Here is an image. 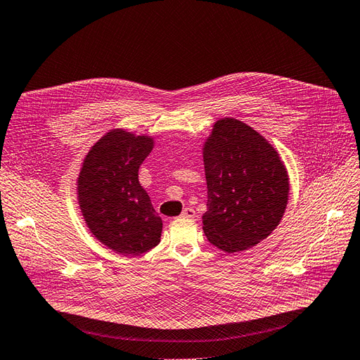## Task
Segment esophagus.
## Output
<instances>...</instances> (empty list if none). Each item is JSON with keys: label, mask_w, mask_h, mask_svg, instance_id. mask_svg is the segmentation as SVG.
<instances>
[{"label": "esophagus", "mask_w": 360, "mask_h": 360, "mask_svg": "<svg viewBox=\"0 0 360 360\" xmlns=\"http://www.w3.org/2000/svg\"><path fill=\"white\" fill-rule=\"evenodd\" d=\"M181 217L182 218H194L195 217V210L193 209V207H185L184 210H182V214H181Z\"/></svg>", "instance_id": "esophagus-1"}]
</instances>
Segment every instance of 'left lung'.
<instances>
[{"mask_svg":"<svg viewBox=\"0 0 360 360\" xmlns=\"http://www.w3.org/2000/svg\"><path fill=\"white\" fill-rule=\"evenodd\" d=\"M207 240L229 252L255 246L281 222L289 178L274 146L236 118H221L203 146Z\"/></svg>","mask_w":360,"mask_h":360,"instance_id":"left-lung-1","label":"left lung"}]
</instances>
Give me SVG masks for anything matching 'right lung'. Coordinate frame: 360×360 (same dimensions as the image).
<instances>
[{"label": "right lung", "instance_id": "1", "mask_svg": "<svg viewBox=\"0 0 360 360\" xmlns=\"http://www.w3.org/2000/svg\"><path fill=\"white\" fill-rule=\"evenodd\" d=\"M153 146L150 136L114 129L91 146L79 170L78 203L87 227L118 254L141 255L162 237V218L138 179Z\"/></svg>", "mask_w": 360, "mask_h": 360}]
</instances>
